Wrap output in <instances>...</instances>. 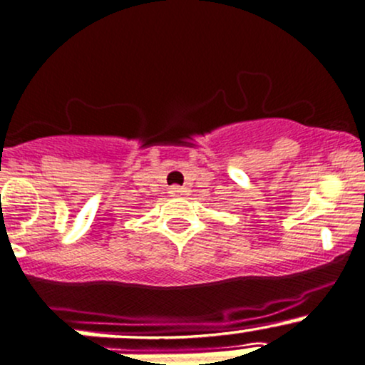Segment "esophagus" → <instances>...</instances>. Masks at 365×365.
Returning <instances> with one entry per match:
<instances>
[{"mask_svg": "<svg viewBox=\"0 0 365 365\" xmlns=\"http://www.w3.org/2000/svg\"><path fill=\"white\" fill-rule=\"evenodd\" d=\"M170 194L173 195V197H182V195L190 194V190H188L187 187H171L170 188Z\"/></svg>", "mask_w": 365, "mask_h": 365, "instance_id": "34e87169", "label": "esophagus"}]
</instances>
